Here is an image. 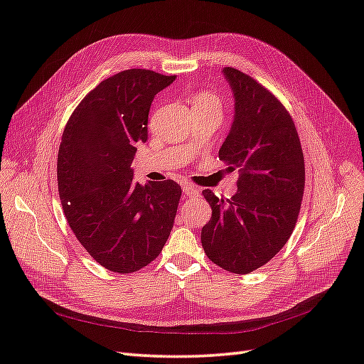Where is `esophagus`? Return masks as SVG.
<instances>
[{
  "label": "esophagus",
  "instance_id": "34e87169",
  "mask_svg": "<svg viewBox=\"0 0 364 364\" xmlns=\"http://www.w3.org/2000/svg\"><path fill=\"white\" fill-rule=\"evenodd\" d=\"M183 193H185V196H188V198H194V196L199 194L198 190H196L194 186L190 185V183H185L183 185Z\"/></svg>",
  "mask_w": 364,
  "mask_h": 364
}]
</instances>
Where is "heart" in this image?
Wrapping results in <instances>:
<instances>
[{
  "mask_svg": "<svg viewBox=\"0 0 364 364\" xmlns=\"http://www.w3.org/2000/svg\"><path fill=\"white\" fill-rule=\"evenodd\" d=\"M193 105H194V109H196V107H205V105H218V107H220V101H219V97L211 92H199L198 96H196L193 100Z\"/></svg>",
  "mask_w": 364,
  "mask_h": 364,
  "instance_id": "1",
  "label": "heart"
}]
</instances>
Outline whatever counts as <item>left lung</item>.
I'll list each match as a JSON object with an SVG mask.
<instances>
[{
    "label": "left lung",
    "mask_w": 364,
    "mask_h": 364,
    "mask_svg": "<svg viewBox=\"0 0 364 364\" xmlns=\"http://www.w3.org/2000/svg\"><path fill=\"white\" fill-rule=\"evenodd\" d=\"M223 75L235 110L219 159L228 171L239 170L237 193L219 199L203 190L213 214L200 240L218 267L250 274L291 237L304 190V159L296 125L277 97L237 68L225 67Z\"/></svg>",
    "instance_id": "8db88e82"
}]
</instances>
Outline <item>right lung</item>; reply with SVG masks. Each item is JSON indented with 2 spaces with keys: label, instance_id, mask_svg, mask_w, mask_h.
<instances>
[{
  "label": "right lung",
  "instance_id": "1",
  "mask_svg": "<svg viewBox=\"0 0 364 364\" xmlns=\"http://www.w3.org/2000/svg\"><path fill=\"white\" fill-rule=\"evenodd\" d=\"M176 76L130 68L76 107L58 151V191L76 239L104 268L130 274L161 254L182 196L168 179L133 182L136 146L149 139L154 96Z\"/></svg>",
  "mask_w": 364,
  "mask_h": 364
}]
</instances>
